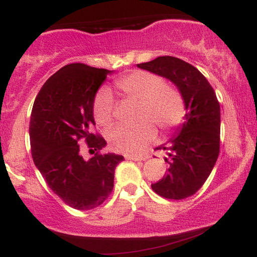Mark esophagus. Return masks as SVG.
<instances>
[{"instance_id": "1", "label": "esophagus", "mask_w": 257, "mask_h": 257, "mask_svg": "<svg viewBox=\"0 0 257 257\" xmlns=\"http://www.w3.org/2000/svg\"><path fill=\"white\" fill-rule=\"evenodd\" d=\"M126 159L129 161H145V157H139V156H133V155H126L125 156Z\"/></svg>"}]
</instances>
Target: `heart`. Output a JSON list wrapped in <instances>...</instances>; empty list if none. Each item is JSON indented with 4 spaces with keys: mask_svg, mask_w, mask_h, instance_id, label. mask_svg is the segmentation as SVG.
Listing matches in <instances>:
<instances>
[{
    "mask_svg": "<svg viewBox=\"0 0 257 257\" xmlns=\"http://www.w3.org/2000/svg\"><path fill=\"white\" fill-rule=\"evenodd\" d=\"M117 89L126 99L141 104L139 118L144 119L134 125H116L107 133V140L114 151L139 153L156 137L152 123L162 132L178 126L185 117V101L181 94L168 87L164 79L147 71H134L116 81ZM111 94L101 90L93 102V116L100 125L112 122Z\"/></svg>",
    "mask_w": 257,
    "mask_h": 257,
    "instance_id": "obj_1",
    "label": "heart"
}]
</instances>
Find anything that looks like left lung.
I'll use <instances>...</instances> for the list:
<instances>
[{
	"mask_svg": "<svg viewBox=\"0 0 257 257\" xmlns=\"http://www.w3.org/2000/svg\"><path fill=\"white\" fill-rule=\"evenodd\" d=\"M138 67L169 79L184 98V122L167 144L157 147L167 151L168 174L151 187L164 198H187L202 187L219 157L221 114L216 94L196 67L179 58L158 57Z\"/></svg>",
	"mask_w": 257,
	"mask_h": 257,
	"instance_id": "8db88e82",
	"label": "left lung"
}]
</instances>
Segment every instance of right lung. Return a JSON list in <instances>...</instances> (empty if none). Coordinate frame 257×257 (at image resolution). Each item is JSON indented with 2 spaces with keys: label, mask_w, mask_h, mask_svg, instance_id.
Returning <instances> with one entry per match:
<instances>
[{
  "label": "right lung",
  "mask_w": 257,
  "mask_h": 257,
  "mask_svg": "<svg viewBox=\"0 0 257 257\" xmlns=\"http://www.w3.org/2000/svg\"><path fill=\"white\" fill-rule=\"evenodd\" d=\"M113 71L69 64L47 79L34 102L30 144L35 166L49 188L77 210H90L105 202L113 188L114 169L124 157L96 152L82 157L78 141L85 139L91 151L106 146L94 135L93 102L107 75Z\"/></svg>",
  "instance_id": "add662e5"
}]
</instances>
